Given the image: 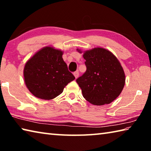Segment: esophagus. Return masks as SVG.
<instances>
[{
	"mask_svg": "<svg viewBox=\"0 0 151 151\" xmlns=\"http://www.w3.org/2000/svg\"><path fill=\"white\" fill-rule=\"evenodd\" d=\"M73 74H74V76H75V78H77L78 77V76H79V72H78V70L75 71V72Z\"/></svg>",
	"mask_w": 151,
	"mask_h": 151,
	"instance_id": "34e87169",
	"label": "esophagus"
}]
</instances>
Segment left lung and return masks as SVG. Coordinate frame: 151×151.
<instances>
[{
	"instance_id": "left-lung-1",
	"label": "left lung",
	"mask_w": 151,
	"mask_h": 151,
	"mask_svg": "<svg viewBox=\"0 0 151 151\" xmlns=\"http://www.w3.org/2000/svg\"><path fill=\"white\" fill-rule=\"evenodd\" d=\"M83 58L86 70L76 79L83 97L94 105L112 103L121 93L125 83V75L119 60L103 48L86 51Z\"/></svg>"
}]
</instances>
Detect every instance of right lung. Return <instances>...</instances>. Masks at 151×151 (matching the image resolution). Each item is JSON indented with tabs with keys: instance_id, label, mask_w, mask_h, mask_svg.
I'll use <instances>...</instances> for the list:
<instances>
[{
	"instance_id": "right-lung-1",
	"label": "right lung",
	"mask_w": 151,
	"mask_h": 151,
	"mask_svg": "<svg viewBox=\"0 0 151 151\" xmlns=\"http://www.w3.org/2000/svg\"><path fill=\"white\" fill-rule=\"evenodd\" d=\"M63 52L50 47L40 50L27 61L24 68L25 84L33 95L50 100L63 93L75 77L63 59Z\"/></svg>"
}]
</instances>
